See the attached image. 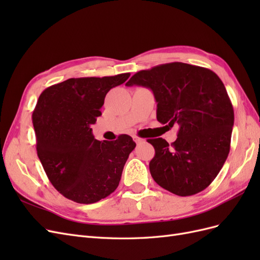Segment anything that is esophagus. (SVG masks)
Instances as JSON below:
<instances>
[{"label": "esophagus", "instance_id": "obj_1", "mask_svg": "<svg viewBox=\"0 0 260 260\" xmlns=\"http://www.w3.org/2000/svg\"><path fill=\"white\" fill-rule=\"evenodd\" d=\"M133 141H135L136 143H142L143 142V139H141V138H139V137H137V136H135L133 137Z\"/></svg>", "mask_w": 260, "mask_h": 260}]
</instances>
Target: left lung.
Wrapping results in <instances>:
<instances>
[{
    "label": "left lung",
    "instance_id": "1",
    "mask_svg": "<svg viewBox=\"0 0 260 260\" xmlns=\"http://www.w3.org/2000/svg\"><path fill=\"white\" fill-rule=\"evenodd\" d=\"M125 85L151 89L157 120L179 125L171 145L161 138L147 140L155 148L149 161L155 182L179 196L205 190L230 152L234 123L233 106L220 78L207 68L176 61L141 70Z\"/></svg>",
    "mask_w": 260,
    "mask_h": 260
}]
</instances>
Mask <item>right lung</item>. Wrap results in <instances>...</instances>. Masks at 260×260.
Instances as JSON below:
<instances>
[{
    "instance_id": "right-lung-1",
    "label": "right lung",
    "mask_w": 260,
    "mask_h": 260,
    "mask_svg": "<svg viewBox=\"0 0 260 260\" xmlns=\"http://www.w3.org/2000/svg\"><path fill=\"white\" fill-rule=\"evenodd\" d=\"M130 74L72 78L45 89L32 114L37 153L56 190L80 204L112 194L136 143L130 136L116 141L94 139L91 125L101 116L107 92Z\"/></svg>"
}]
</instances>
